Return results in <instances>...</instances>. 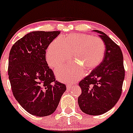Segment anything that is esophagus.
I'll list each match as a JSON object with an SVG mask.
<instances>
[{
	"label": "esophagus",
	"mask_w": 133,
	"mask_h": 133,
	"mask_svg": "<svg viewBox=\"0 0 133 133\" xmlns=\"http://www.w3.org/2000/svg\"><path fill=\"white\" fill-rule=\"evenodd\" d=\"M66 87H67V89H68V90H69V89H71V88L72 87V85L71 84H68Z\"/></svg>",
	"instance_id": "esophagus-1"
}]
</instances>
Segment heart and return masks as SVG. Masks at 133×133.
Here are the masks:
<instances>
[{
    "label": "heart",
    "mask_w": 133,
    "mask_h": 133,
    "mask_svg": "<svg viewBox=\"0 0 133 133\" xmlns=\"http://www.w3.org/2000/svg\"><path fill=\"white\" fill-rule=\"evenodd\" d=\"M105 51L104 41L98 37L86 34H70L65 38L58 37L46 50V61L52 68L63 64L72 58L75 63H69L56 70L61 81L72 82L81 76L83 69L91 70L103 60Z\"/></svg>",
    "instance_id": "b5f03b06"
}]
</instances>
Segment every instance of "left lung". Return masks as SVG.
Masks as SVG:
<instances>
[{
  "label": "left lung",
  "mask_w": 133,
  "mask_h": 133,
  "mask_svg": "<svg viewBox=\"0 0 133 133\" xmlns=\"http://www.w3.org/2000/svg\"><path fill=\"white\" fill-rule=\"evenodd\" d=\"M94 31L105 43V54L100 64L79 82L82 94L78 103L84 113L99 115L110 110L120 99L125 69L120 46L103 32Z\"/></svg>",
  "instance_id": "obj_1"
}]
</instances>
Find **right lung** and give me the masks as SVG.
Masks as SVG:
<instances>
[{"instance_id":"right-lung-1","label":"right lung","mask_w":133,"mask_h":133,"mask_svg":"<svg viewBox=\"0 0 133 133\" xmlns=\"http://www.w3.org/2000/svg\"><path fill=\"white\" fill-rule=\"evenodd\" d=\"M60 31H34L11 47L8 74L13 96L28 113L50 115L58 107L66 86L56 80L45 54Z\"/></svg>"}]
</instances>
